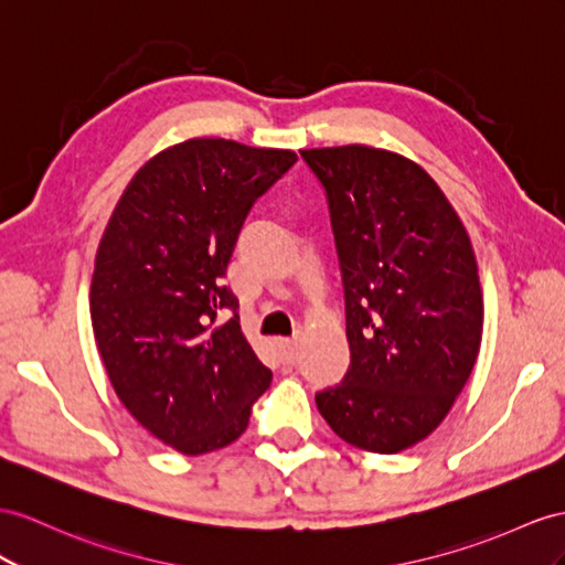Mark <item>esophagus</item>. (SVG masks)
I'll list each match as a JSON object with an SVG mask.
<instances>
[{
  "instance_id": "34e87169",
  "label": "esophagus",
  "mask_w": 565,
  "mask_h": 565,
  "mask_svg": "<svg viewBox=\"0 0 565 565\" xmlns=\"http://www.w3.org/2000/svg\"><path fill=\"white\" fill-rule=\"evenodd\" d=\"M277 351L284 363H296L298 360V341L296 339H277Z\"/></svg>"
}]
</instances>
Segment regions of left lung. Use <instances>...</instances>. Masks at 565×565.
Returning a JSON list of instances; mask_svg holds the SVG:
<instances>
[{
  "label": "left lung",
  "instance_id": "1",
  "mask_svg": "<svg viewBox=\"0 0 565 565\" xmlns=\"http://www.w3.org/2000/svg\"><path fill=\"white\" fill-rule=\"evenodd\" d=\"M327 195L351 365L315 394L343 441L398 454L439 427L482 341L470 238L427 171L365 148L300 150Z\"/></svg>",
  "mask_w": 565,
  "mask_h": 565
}]
</instances>
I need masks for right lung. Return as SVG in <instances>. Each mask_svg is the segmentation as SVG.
Returning <instances> with one entry per match:
<instances>
[{
	"mask_svg": "<svg viewBox=\"0 0 565 565\" xmlns=\"http://www.w3.org/2000/svg\"><path fill=\"white\" fill-rule=\"evenodd\" d=\"M296 159L224 138L173 145L126 185L99 241L90 317L111 386L185 456L236 441L269 388L224 277L253 205Z\"/></svg>",
	"mask_w": 565,
	"mask_h": 565,
	"instance_id": "1",
	"label": "right lung"
}]
</instances>
